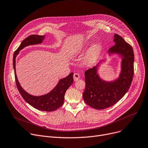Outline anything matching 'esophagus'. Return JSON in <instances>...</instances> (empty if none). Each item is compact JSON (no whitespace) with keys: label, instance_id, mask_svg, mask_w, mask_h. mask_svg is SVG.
<instances>
[{"label":"esophagus","instance_id":"esophagus-1","mask_svg":"<svg viewBox=\"0 0 148 148\" xmlns=\"http://www.w3.org/2000/svg\"><path fill=\"white\" fill-rule=\"evenodd\" d=\"M73 78H74V80L77 81L79 79H80V75L78 73H74L73 75Z\"/></svg>","mask_w":148,"mask_h":148}]
</instances>
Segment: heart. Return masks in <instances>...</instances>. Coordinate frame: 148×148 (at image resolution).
I'll return each mask as SVG.
<instances>
[{
	"label": "heart",
	"instance_id": "obj_1",
	"mask_svg": "<svg viewBox=\"0 0 148 148\" xmlns=\"http://www.w3.org/2000/svg\"><path fill=\"white\" fill-rule=\"evenodd\" d=\"M88 45L89 44L77 45L71 49V50L70 51V53L74 56L78 55L86 49ZM101 51L102 45L99 42H95L93 44L88 50L86 55L84 58V64L87 65H90L94 64L100 55Z\"/></svg>",
	"mask_w": 148,
	"mask_h": 148
}]
</instances>
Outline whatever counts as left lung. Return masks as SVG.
Wrapping results in <instances>:
<instances>
[{
    "mask_svg": "<svg viewBox=\"0 0 148 148\" xmlns=\"http://www.w3.org/2000/svg\"><path fill=\"white\" fill-rule=\"evenodd\" d=\"M113 41L115 45L110 48L108 52L110 54H118L122 58L121 72L118 78L112 82L101 79L97 73L101 62L84 73L86 87L83 98L85 103L95 109H104L118 102L125 95L133 81V49L118 34H114Z\"/></svg>",
    "mask_w": 148,
    "mask_h": 148,
    "instance_id": "1",
    "label": "left lung"
}]
</instances>
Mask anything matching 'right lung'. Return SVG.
I'll return each instance as SVG.
<instances>
[{"label":"right lung","mask_w":148,"mask_h":148,"mask_svg":"<svg viewBox=\"0 0 148 148\" xmlns=\"http://www.w3.org/2000/svg\"><path fill=\"white\" fill-rule=\"evenodd\" d=\"M44 38L45 35H30L25 38L14 53L13 67L17 89L25 101L39 110L52 112L56 110L63 105L65 92L68 88L73 83V73H70L65 78L60 79L56 87L48 94L39 97L30 95L22 88L15 73V58L19 53L20 50L29 45L41 44Z\"/></svg>","instance_id":"obj_1"}]
</instances>
